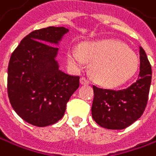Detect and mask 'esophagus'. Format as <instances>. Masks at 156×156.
I'll list each match as a JSON object with an SVG mask.
<instances>
[{
	"label": "esophagus",
	"instance_id": "esophagus-1",
	"mask_svg": "<svg viewBox=\"0 0 156 156\" xmlns=\"http://www.w3.org/2000/svg\"><path fill=\"white\" fill-rule=\"evenodd\" d=\"M80 82H81V83H82V84H84V85L89 84V81H88L86 78H84V77H82V78L80 79Z\"/></svg>",
	"mask_w": 156,
	"mask_h": 156
}]
</instances>
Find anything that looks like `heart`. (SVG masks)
<instances>
[{"label": "heart", "mask_w": 156, "mask_h": 156, "mask_svg": "<svg viewBox=\"0 0 156 156\" xmlns=\"http://www.w3.org/2000/svg\"><path fill=\"white\" fill-rule=\"evenodd\" d=\"M68 61L77 69L83 68L85 61L91 62V75L106 86L124 83L134 75L139 66L138 58L131 49L110 39L88 41L83 43L80 49H69Z\"/></svg>", "instance_id": "heart-1"}]
</instances>
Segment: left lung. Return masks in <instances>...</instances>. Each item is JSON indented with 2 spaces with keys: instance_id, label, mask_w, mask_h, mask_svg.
Returning <instances> with one entry per match:
<instances>
[{
  "instance_id": "obj_1",
  "label": "left lung",
  "mask_w": 156,
  "mask_h": 156,
  "mask_svg": "<svg viewBox=\"0 0 156 156\" xmlns=\"http://www.w3.org/2000/svg\"><path fill=\"white\" fill-rule=\"evenodd\" d=\"M152 68L145 51L140 47V73L138 80L121 90L103 89L93 85L92 117L100 127L123 129L143 115L148 101Z\"/></svg>"
}]
</instances>
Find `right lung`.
Instances as JSON below:
<instances>
[{
  "label": "right lung",
  "mask_w": 156,
  "mask_h": 156,
  "mask_svg": "<svg viewBox=\"0 0 156 156\" xmlns=\"http://www.w3.org/2000/svg\"><path fill=\"white\" fill-rule=\"evenodd\" d=\"M69 30L63 27L37 29L12 53L8 65L7 92L13 110L25 121L37 127L49 126L64 115L80 77L59 69L55 60L59 44Z\"/></svg>",
  "instance_id": "1"
}]
</instances>
